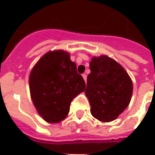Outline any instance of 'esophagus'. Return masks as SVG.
<instances>
[{
	"label": "esophagus",
	"mask_w": 155,
	"mask_h": 155,
	"mask_svg": "<svg viewBox=\"0 0 155 155\" xmlns=\"http://www.w3.org/2000/svg\"><path fill=\"white\" fill-rule=\"evenodd\" d=\"M82 76H83V79L84 80V81L86 82V81H87V75H86V74H82Z\"/></svg>",
	"instance_id": "esophagus-1"
}]
</instances>
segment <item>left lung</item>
Here are the masks:
<instances>
[{"mask_svg":"<svg viewBox=\"0 0 155 155\" xmlns=\"http://www.w3.org/2000/svg\"><path fill=\"white\" fill-rule=\"evenodd\" d=\"M85 95L91 113L102 122H110L130 104L133 83L126 71L107 55L94 56L90 62Z\"/></svg>","mask_w":155,"mask_h":155,"instance_id":"obj_1","label":"left lung"}]
</instances>
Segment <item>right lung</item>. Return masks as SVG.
I'll return each instance as SVG.
<instances>
[{
    "label": "right lung",
    "mask_w": 155,
    "mask_h": 155,
    "mask_svg": "<svg viewBox=\"0 0 155 155\" xmlns=\"http://www.w3.org/2000/svg\"><path fill=\"white\" fill-rule=\"evenodd\" d=\"M29 86L38 114L51 124L65 119L72 100L85 90L83 77L70 53L62 50L49 51L32 68Z\"/></svg>",
    "instance_id": "obj_1"
}]
</instances>
